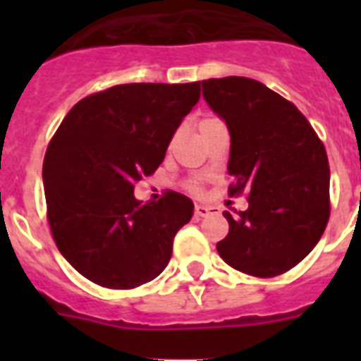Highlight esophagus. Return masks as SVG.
Masks as SVG:
<instances>
[{"label":"esophagus","mask_w":361,"mask_h":361,"mask_svg":"<svg viewBox=\"0 0 361 361\" xmlns=\"http://www.w3.org/2000/svg\"><path fill=\"white\" fill-rule=\"evenodd\" d=\"M217 208H214V206H206V204H195V215L197 217H206L208 214H212V212H215Z\"/></svg>","instance_id":"34e87169"}]
</instances>
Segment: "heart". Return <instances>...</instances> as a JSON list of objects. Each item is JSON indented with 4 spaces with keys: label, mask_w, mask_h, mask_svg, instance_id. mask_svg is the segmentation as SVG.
<instances>
[{
    "label": "heart",
    "mask_w": 361,
    "mask_h": 361,
    "mask_svg": "<svg viewBox=\"0 0 361 361\" xmlns=\"http://www.w3.org/2000/svg\"><path fill=\"white\" fill-rule=\"evenodd\" d=\"M209 120H215V118H204V120H200V123H202V121H209ZM187 189H189L192 195H200V192H202V183L197 180L189 181V183H187Z\"/></svg>",
    "instance_id": "1"
}]
</instances>
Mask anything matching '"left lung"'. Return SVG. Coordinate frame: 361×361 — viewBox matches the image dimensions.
Masks as SVG:
<instances>
[{"instance_id": "1", "label": "left lung", "mask_w": 361, "mask_h": 361, "mask_svg": "<svg viewBox=\"0 0 361 361\" xmlns=\"http://www.w3.org/2000/svg\"><path fill=\"white\" fill-rule=\"evenodd\" d=\"M202 93L231 130V197L249 208L231 215L217 243L228 266L275 277L300 264L330 219V164L326 147L300 110L245 76L202 80Z\"/></svg>"}]
</instances>
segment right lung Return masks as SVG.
Returning <instances> with one entry per match:
<instances>
[{"instance_id":"add662e5","label":"right lung","mask_w":361,"mask_h":361,"mask_svg":"<svg viewBox=\"0 0 361 361\" xmlns=\"http://www.w3.org/2000/svg\"><path fill=\"white\" fill-rule=\"evenodd\" d=\"M198 99L200 82L120 84L78 101L54 133L42 163L48 225L67 262L95 285L129 290L166 268L192 202L164 191L142 204L133 192Z\"/></svg>"}]
</instances>
